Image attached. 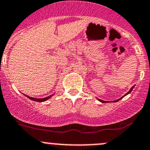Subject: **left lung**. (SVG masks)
Listing matches in <instances>:
<instances>
[{"label":"left lung","instance_id":"1","mask_svg":"<svg viewBox=\"0 0 150 150\" xmlns=\"http://www.w3.org/2000/svg\"><path fill=\"white\" fill-rule=\"evenodd\" d=\"M134 86H132V88H131V89H130V90H129V92H127V93H126V95H123V97H121V98H120V99H118V100H114V101H113V102H118V101H119V100H121V99H122V98H123V97H124V96H126V95H128V94H129V93H130V92H132V89H134ZM98 100H99V101H100V102H101V103H106V101H104V100H100V99H98Z\"/></svg>","mask_w":150,"mask_h":150}]
</instances>
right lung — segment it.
I'll return each mask as SVG.
<instances>
[{
  "label": "right lung",
  "mask_w": 150,
  "mask_h": 150,
  "mask_svg": "<svg viewBox=\"0 0 150 150\" xmlns=\"http://www.w3.org/2000/svg\"><path fill=\"white\" fill-rule=\"evenodd\" d=\"M26 96H27V98H28L30 99V100H34V101H36V102H44V101H45V100H48V99H50V98H51V97L52 96V95H50V96H48V97H47V98H40V99H37V98H31V97H29V96H27V95H26Z\"/></svg>",
  "instance_id": "add662e5"
}]
</instances>
